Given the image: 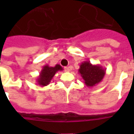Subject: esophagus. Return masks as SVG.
Returning a JSON list of instances; mask_svg holds the SVG:
<instances>
[{"label":"esophagus","instance_id":"34e87169","mask_svg":"<svg viewBox=\"0 0 134 134\" xmlns=\"http://www.w3.org/2000/svg\"><path fill=\"white\" fill-rule=\"evenodd\" d=\"M70 68L69 67H64V70L65 72H70Z\"/></svg>","mask_w":134,"mask_h":134}]
</instances>
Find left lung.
Returning <instances> with one entry per match:
<instances>
[{
    "label": "left lung",
    "instance_id": "8db88e82",
    "mask_svg": "<svg viewBox=\"0 0 134 134\" xmlns=\"http://www.w3.org/2000/svg\"><path fill=\"white\" fill-rule=\"evenodd\" d=\"M79 72L88 87L94 86L102 81L106 74V69L99 64H92L89 61L82 62Z\"/></svg>",
    "mask_w": 134,
    "mask_h": 134
}]
</instances>
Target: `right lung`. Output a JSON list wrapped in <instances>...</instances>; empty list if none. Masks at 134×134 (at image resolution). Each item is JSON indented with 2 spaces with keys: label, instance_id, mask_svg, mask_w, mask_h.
Segmentation results:
<instances>
[{
  "label": "right lung",
  "instance_id": "right-lung-1",
  "mask_svg": "<svg viewBox=\"0 0 134 134\" xmlns=\"http://www.w3.org/2000/svg\"><path fill=\"white\" fill-rule=\"evenodd\" d=\"M62 70H63V68L60 64H56L54 67L49 66L48 64L45 65L37 79V84L41 86H47L50 83L55 73Z\"/></svg>",
  "mask_w": 134,
  "mask_h": 134
}]
</instances>
